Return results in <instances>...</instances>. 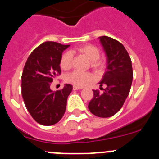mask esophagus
Masks as SVG:
<instances>
[{"instance_id": "obj_1", "label": "esophagus", "mask_w": 159, "mask_h": 159, "mask_svg": "<svg viewBox=\"0 0 159 159\" xmlns=\"http://www.w3.org/2000/svg\"><path fill=\"white\" fill-rule=\"evenodd\" d=\"M83 88H80V87H76V86H73V90H80L82 89Z\"/></svg>"}]
</instances>
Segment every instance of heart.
I'll return each instance as SVG.
<instances>
[{
    "mask_svg": "<svg viewBox=\"0 0 159 159\" xmlns=\"http://www.w3.org/2000/svg\"><path fill=\"white\" fill-rule=\"evenodd\" d=\"M78 52L84 55L89 60L92 61L91 66L93 69L99 70L102 68V64L99 61L100 52L99 48L93 44H84L75 49ZM72 64V54L70 52H66L61 56L60 65L63 70H68L71 68ZM93 80V76L91 73L84 72L80 71H73L67 74L65 77L67 83L73 84L74 86L82 87L85 86Z\"/></svg>",
    "mask_w": 159,
    "mask_h": 159,
    "instance_id": "b5f03b06",
    "label": "heart"
}]
</instances>
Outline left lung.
Masks as SVG:
<instances>
[{
	"label": "left lung",
	"instance_id": "obj_1",
	"mask_svg": "<svg viewBox=\"0 0 159 159\" xmlns=\"http://www.w3.org/2000/svg\"><path fill=\"white\" fill-rule=\"evenodd\" d=\"M107 60V67L103 78L99 83L102 94L93 90L94 96L88 109L95 116L108 118L116 115L128 96L133 79L131 60L124 46L109 36L99 37ZM105 85L106 88H102Z\"/></svg>",
	"mask_w": 159,
	"mask_h": 159
}]
</instances>
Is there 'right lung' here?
Returning <instances> with one entry per match:
<instances>
[{"label":"right lung","instance_id":"obj_1","mask_svg":"<svg viewBox=\"0 0 159 159\" xmlns=\"http://www.w3.org/2000/svg\"><path fill=\"white\" fill-rule=\"evenodd\" d=\"M69 45L53 41L41 43L29 55L21 76V93L27 110L35 121L43 126L58 123L64 116L71 84L56 92L50 88L53 79L61 73L60 61Z\"/></svg>","mask_w":159,"mask_h":159}]
</instances>
